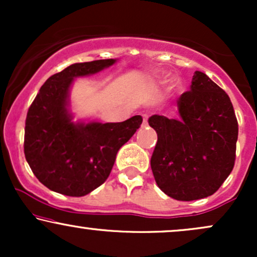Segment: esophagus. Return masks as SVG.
Listing matches in <instances>:
<instances>
[{
	"instance_id": "esophagus-1",
	"label": "esophagus",
	"mask_w": 257,
	"mask_h": 257,
	"mask_svg": "<svg viewBox=\"0 0 257 257\" xmlns=\"http://www.w3.org/2000/svg\"><path fill=\"white\" fill-rule=\"evenodd\" d=\"M147 119H149V117H147V116H144V120H143V126H147V125H149V122H147Z\"/></svg>"
}]
</instances>
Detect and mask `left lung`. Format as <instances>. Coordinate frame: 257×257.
Returning <instances> with one entry per match:
<instances>
[{"instance_id": "1", "label": "left lung", "mask_w": 257, "mask_h": 257, "mask_svg": "<svg viewBox=\"0 0 257 257\" xmlns=\"http://www.w3.org/2000/svg\"><path fill=\"white\" fill-rule=\"evenodd\" d=\"M178 106L180 118H149L158 135L151 168L164 193L190 202L214 194L231 174L238 122L226 91L200 71Z\"/></svg>"}]
</instances>
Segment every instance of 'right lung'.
Segmentation results:
<instances>
[{
  "instance_id": "right-lung-1",
  "label": "right lung",
  "mask_w": 257,
  "mask_h": 257,
  "mask_svg": "<svg viewBox=\"0 0 257 257\" xmlns=\"http://www.w3.org/2000/svg\"><path fill=\"white\" fill-rule=\"evenodd\" d=\"M116 63L102 59L72 64L44 82L25 120L24 153L32 173L54 192L82 197L106 181L118 150L143 123L134 116L119 123H73L67 96L73 78Z\"/></svg>"
}]
</instances>
